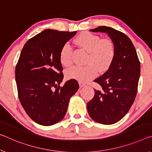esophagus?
Returning a JSON list of instances; mask_svg holds the SVG:
<instances>
[{"label": "esophagus", "instance_id": "obj_1", "mask_svg": "<svg viewBox=\"0 0 152 152\" xmlns=\"http://www.w3.org/2000/svg\"><path fill=\"white\" fill-rule=\"evenodd\" d=\"M79 86H80V88H82V87H83V86H85V85L82 83H79Z\"/></svg>", "mask_w": 152, "mask_h": 152}]
</instances>
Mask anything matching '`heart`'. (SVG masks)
<instances>
[{
    "label": "heart",
    "mask_w": 152,
    "mask_h": 152,
    "mask_svg": "<svg viewBox=\"0 0 152 152\" xmlns=\"http://www.w3.org/2000/svg\"><path fill=\"white\" fill-rule=\"evenodd\" d=\"M74 42L88 53L85 66H74L66 71L68 78L86 83L93 78L97 72L107 70L115 56V46L110 39H102L98 35L90 32H83L77 37ZM60 61L67 67L72 64V48L66 44L60 52Z\"/></svg>",
    "instance_id": "obj_1"
}]
</instances>
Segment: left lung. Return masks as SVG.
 Wrapping results in <instances>:
<instances>
[{
	"mask_svg": "<svg viewBox=\"0 0 152 152\" xmlns=\"http://www.w3.org/2000/svg\"><path fill=\"white\" fill-rule=\"evenodd\" d=\"M90 31L107 34L115 46V56L107 71L94 80L102 90H95V95L87 103V110L95 122L112 124L128 113L134 102L140 76V62L133 44L124 33L107 26Z\"/></svg>",
	"mask_w": 152,
	"mask_h": 152,
	"instance_id": "8db88e82",
	"label": "left lung"
}]
</instances>
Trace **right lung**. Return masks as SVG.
Wrapping results in <instances>:
<instances>
[{
  "mask_svg": "<svg viewBox=\"0 0 152 152\" xmlns=\"http://www.w3.org/2000/svg\"><path fill=\"white\" fill-rule=\"evenodd\" d=\"M74 32L47 29L24 45L15 67L18 97L31 119L50 126L64 118L69 99L79 88L74 79H64L60 52Z\"/></svg>",
  "mask_w": 152,
  "mask_h": 152,
  "instance_id": "right-lung-1",
  "label": "right lung"
}]
</instances>
